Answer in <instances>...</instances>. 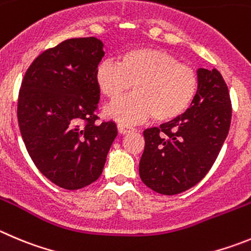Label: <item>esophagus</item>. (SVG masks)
I'll use <instances>...</instances> for the list:
<instances>
[{
	"instance_id": "34e87169",
	"label": "esophagus",
	"mask_w": 251,
	"mask_h": 251,
	"mask_svg": "<svg viewBox=\"0 0 251 251\" xmlns=\"http://www.w3.org/2000/svg\"><path fill=\"white\" fill-rule=\"evenodd\" d=\"M118 130H119V132L121 133V135H125V133H128V132H131V131H133L135 128L131 127V126H128V125H126V124L119 123L118 124Z\"/></svg>"
}]
</instances>
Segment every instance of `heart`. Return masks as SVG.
Masks as SVG:
<instances>
[{"label": "heart", "mask_w": 251, "mask_h": 251, "mask_svg": "<svg viewBox=\"0 0 251 251\" xmlns=\"http://www.w3.org/2000/svg\"><path fill=\"white\" fill-rule=\"evenodd\" d=\"M95 83L107 99L120 98L131 88L135 93L105 109L107 118L123 124L139 123L152 115L156 121H170L183 114L196 97L198 76L193 68L161 49L136 48L125 51L119 62L101 60L95 69Z\"/></svg>", "instance_id": "heart-1"}]
</instances>
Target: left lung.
I'll use <instances>...</instances> for the list:
<instances>
[{"label":"left lung","instance_id":"obj_1","mask_svg":"<svg viewBox=\"0 0 251 251\" xmlns=\"http://www.w3.org/2000/svg\"><path fill=\"white\" fill-rule=\"evenodd\" d=\"M198 89L191 107L160 127L144 131L140 177L152 191L178 194L204 178L228 136L231 102L217 69L197 70Z\"/></svg>","mask_w":251,"mask_h":251}]
</instances>
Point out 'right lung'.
I'll return each instance as SVG.
<instances>
[{
	"instance_id": "add662e5",
	"label": "right lung",
	"mask_w": 251,
	"mask_h": 251,
	"mask_svg": "<svg viewBox=\"0 0 251 251\" xmlns=\"http://www.w3.org/2000/svg\"><path fill=\"white\" fill-rule=\"evenodd\" d=\"M102 47L86 37L47 49L29 65L20 89L17 118L25 149L42 175L69 191L99 178L118 135L114 121L97 124L95 69Z\"/></svg>"
}]
</instances>
